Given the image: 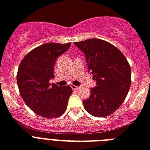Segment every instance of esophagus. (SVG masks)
<instances>
[{
    "label": "esophagus",
    "mask_w": 150,
    "mask_h": 150,
    "mask_svg": "<svg viewBox=\"0 0 150 150\" xmlns=\"http://www.w3.org/2000/svg\"><path fill=\"white\" fill-rule=\"evenodd\" d=\"M71 88L73 90H78L79 88H80V87H78V86H75V85H72Z\"/></svg>",
    "instance_id": "34e87169"
}]
</instances>
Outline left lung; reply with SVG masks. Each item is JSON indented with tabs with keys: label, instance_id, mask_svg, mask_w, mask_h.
<instances>
[{
	"label": "left lung",
	"instance_id": "obj_1",
	"mask_svg": "<svg viewBox=\"0 0 150 150\" xmlns=\"http://www.w3.org/2000/svg\"><path fill=\"white\" fill-rule=\"evenodd\" d=\"M82 51L88 72L94 75L96 85L83 101L86 111L98 117H107L120 106L131 86V68L125 55L112 44L100 39L74 42Z\"/></svg>",
	"mask_w": 150,
	"mask_h": 150
}]
</instances>
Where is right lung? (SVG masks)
Instances as JSON below:
<instances>
[{"instance_id":"add662e5","label":"right lung","mask_w":150,"mask_h":150,"mask_svg":"<svg viewBox=\"0 0 150 150\" xmlns=\"http://www.w3.org/2000/svg\"><path fill=\"white\" fill-rule=\"evenodd\" d=\"M71 43H47L29 52L22 60L17 83L22 98L33 112L45 118H55L64 113L72 94L70 86L50 83L54 66L59 55L69 49Z\"/></svg>"}]
</instances>
